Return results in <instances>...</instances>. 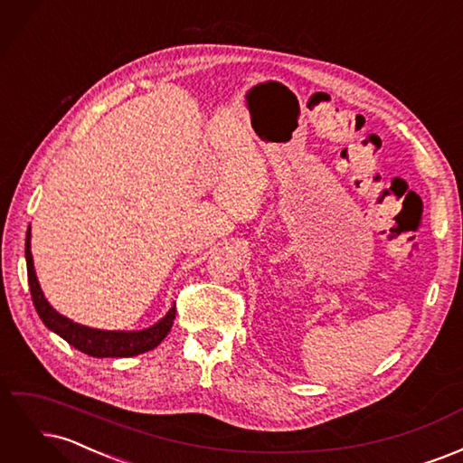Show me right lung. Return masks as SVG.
<instances>
[{"label":"right lung","mask_w":463,"mask_h":463,"mask_svg":"<svg viewBox=\"0 0 463 463\" xmlns=\"http://www.w3.org/2000/svg\"><path fill=\"white\" fill-rule=\"evenodd\" d=\"M24 257L26 272H29L31 296L38 317L52 332L61 335L67 344H71L82 354H87L90 357H133L138 354L150 352V349L156 347L165 338L167 332L172 330L175 318V305L165 313V317H162L156 322V325L143 330H100L79 325V322L55 311L50 301L44 298V291H42L38 284L34 260L31 253V226L29 232H26Z\"/></svg>","instance_id":"obj_1"}]
</instances>
